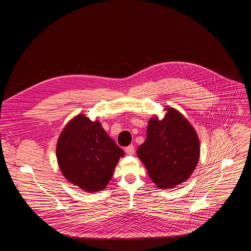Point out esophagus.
<instances>
[{"label":"esophagus","instance_id":"1","mask_svg":"<svg viewBox=\"0 0 251 251\" xmlns=\"http://www.w3.org/2000/svg\"><path fill=\"white\" fill-rule=\"evenodd\" d=\"M125 152H126V154H128V155H133L134 152H135V148H134L132 145H131V146H128V147L125 148Z\"/></svg>","mask_w":251,"mask_h":251}]
</instances>
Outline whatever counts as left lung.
Listing matches in <instances>:
<instances>
[{
  "label": "left lung",
  "mask_w": 251,
  "mask_h": 251,
  "mask_svg": "<svg viewBox=\"0 0 251 251\" xmlns=\"http://www.w3.org/2000/svg\"><path fill=\"white\" fill-rule=\"evenodd\" d=\"M162 120H149L146 141L137 156L151 180L160 189H171L187 181L200 159V140L192 124L177 110L167 107Z\"/></svg>",
  "instance_id": "1"
}]
</instances>
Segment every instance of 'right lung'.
Returning a JSON list of instances; mask_svg holds the SVG:
<instances>
[{
  "label": "right lung",
  "instance_id": "add662e5",
  "mask_svg": "<svg viewBox=\"0 0 251 251\" xmlns=\"http://www.w3.org/2000/svg\"><path fill=\"white\" fill-rule=\"evenodd\" d=\"M124 151L101 123L84 114L71 119L56 144V159L66 180L87 193L102 191L111 180Z\"/></svg>",
  "mask_w": 251,
  "mask_h": 251
}]
</instances>
